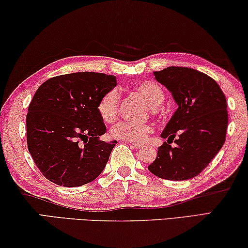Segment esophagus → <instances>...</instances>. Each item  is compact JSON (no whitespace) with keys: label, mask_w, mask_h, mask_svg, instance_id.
I'll return each mask as SVG.
<instances>
[{"label":"esophagus","mask_w":248,"mask_h":248,"mask_svg":"<svg viewBox=\"0 0 248 248\" xmlns=\"http://www.w3.org/2000/svg\"><path fill=\"white\" fill-rule=\"evenodd\" d=\"M131 147L132 148H135V149H140V148H142V144H140V143H131Z\"/></svg>","instance_id":"1"}]
</instances>
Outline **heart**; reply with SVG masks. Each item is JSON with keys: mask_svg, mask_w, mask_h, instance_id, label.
I'll list each match as a JSON object with an SVG mask.
<instances>
[{"mask_svg": "<svg viewBox=\"0 0 248 248\" xmlns=\"http://www.w3.org/2000/svg\"><path fill=\"white\" fill-rule=\"evenodd\" d=\"M136 92L144 97V99L150 106L152 111H156V108L164 101V90L159 84L151 80H143L135 86ZM120 95L117 89H111L100 98L98 103V112L105 123H113L118 117ZM153 131L150 124H136L130 123H119L113 125L111 136L115 139L128 141V142H142Z\"/></svg>", "mask_w": 248, "mask_h": 248, "instance_id": "1", "label": "heart"}]
</instances>
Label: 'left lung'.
<instances>
[{
  "label": "left lung",
  "mask_w": 248,
  "mask_h": 248,
  "mask_svg": "<svg viewBox=\"0 0 248 248\" xmlns=\"http://www.w3.org/2000/svg\"><path fill=\"white\" fill-rule=\"evenodd\" d=\"M153 75L179 107L161 133L168 140L148 169L161 179H192L209 166L225 142V95L213 78L193 68L171 66ZM173 140L176 144L171 146Z\"/></svg>",
  "instance_id": "1"
}]
</instances>
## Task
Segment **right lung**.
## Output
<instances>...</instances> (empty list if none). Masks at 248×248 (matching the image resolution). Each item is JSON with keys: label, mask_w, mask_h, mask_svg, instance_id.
<instances>
[{"label": "right lung", "mask_w": 248, "mask_h": 248, "mask_svg": "<svg viewBox=\"0 0 248 248\" xmlns=\"http://www.w3.org/2000/svg\"><path fill=\"white\" fill-rule=\"evenodd\" d=\"M115 76L74 73L39 86L26 116L27 147L38 170L58 186L75 187L104 171L117 141H101L106 125L97 106L116 87Z\"/></svg>", "instance_id": "right-lung-1"}]
</instances>
